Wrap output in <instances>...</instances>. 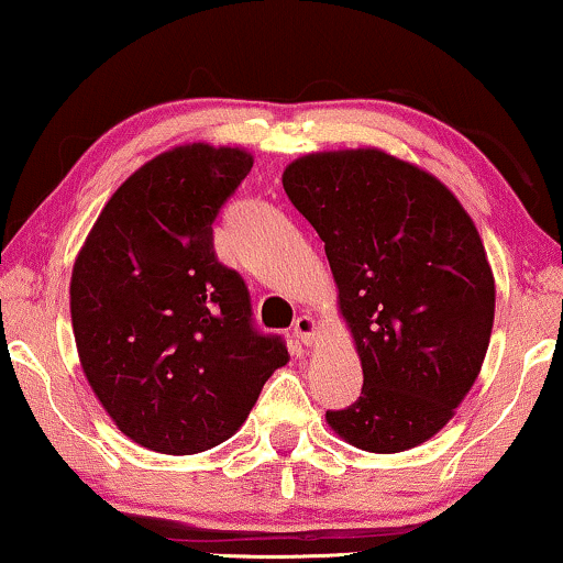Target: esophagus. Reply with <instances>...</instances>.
<instances>
[{
  "label": "esophagus",
  "mask_w": 563,
  "mask_h": 563,
  "mask_svg": "<svg viewBox=\"0 0 563 563\" xmlns=\"http://www.w3.org/2000/svg\"><path fill=\"white\" fill-rule=\"evenodd\" d=\"M292 336H296L303 346H308V344L313 342L316 321L311 319V316H298L296 323H292Z\"/></svg>",
  "instance_id": "obj_1"
}]
</instances>
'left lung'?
<instances>
[{"instance_id": "obj_1", "label": "left lung", "mask_w": 563, "mask_h": 563, "mask_svg": "<svg viewBox=\"0 0 563 563\" xmlns=\"http://www.w3.org/2000/svg\"><path fill=\"white\" fill-rule=\"evenodd\" d=\"M283 188L321 236L362 360V393L327 410L357 449L395 454L449 423L487 354L495 280L470 213L379 150L290 163Z\"/></svg>"}]
</instances>
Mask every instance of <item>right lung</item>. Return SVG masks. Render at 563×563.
<instances>
[{"mask_svg": "<svg viewBox=\"0 0 563 563\" xmlns=\"http://www.w3.org/2000/svg\"><path fill=\"white\" fill-rule=\"evenodd\" d=\"M250 170L240 147L157 155L117 188L76 257L86 379L124 437L161 454L227 441L288 362L285 339L255 327L242 275L213 252V221Z\"/></svg>", "mask_w": 563, "mask_h": 563, "instance_id": "obj_1", "label": "right lung"}]
</instances>
